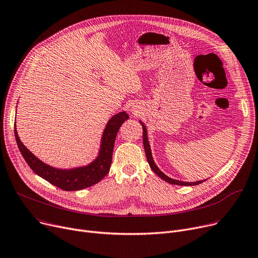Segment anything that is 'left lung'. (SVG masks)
<instances>
[{
    "instance_id": "1",
    "label": "left lung",
    "mask_w": 258,
    "mask_h": 258,
    "mask_svg": "<svg viewBox=\"0 0 258 258\" xmlns=\"http://www.w3.org/2000/svg\"><path fill=\"white\" fill-rule=\"evenodd\" d=\"M142 126H143V130H144V136H143V140H144V147H145V152H146V156H147V160L150 164V167L153 169V171L159 176L161 177L162 180H164L165 182L169 183V184H173V185H181V186H195V185H198V184H202L203 182H205L206 180L204 181H197V182H182V181H177V180H173L171 179V177L167 176L166 174H164L159 168H158V166L156 165V163L154 162L153 160V156H152V152H151V148H150V144H149V141H148V134H147V128L146 126L144 125L143 122H141Z\"/></svg>"
}]
</instances>
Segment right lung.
<instances>
[{"label": "right lung", "instance_id": "1", "mask_svg": "<svg viewBox=\"0 0 258 258\" xmlns=\"http://www.w3.org/2000/svg\"><path fill=\"white\" fill-rule=\"evenodd\" d=\"M128 118L129 115L126 113V111H121L114 114L108 121L103 131L100 151H99L96 159L86 166L71 169L55 168L39 160L19 140L16 125H14V135L19 151H21L28 165L36 174L62 190L76 191L97 184L108 173L112 160L115 136L122 124Z\"/></svg>", "mask_w": 258, "mask_h": 258}]
</instances>
